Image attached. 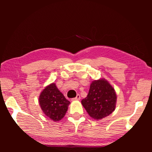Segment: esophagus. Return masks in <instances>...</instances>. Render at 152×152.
Instances as JSON below:
<instances>
[{
  "label": "esophagus",
  "mask_w": 152,
  "mask_h": 152,
  "mask_svg": "<svg viewBox=\"0 0 152 152\" xmlns=\"http://www.w3.org/2000/svg\"><path fill=\"white\" fill-rule=\"evenodd\" d=\"M80 99V94H77V96L75 98L72 99V101H78Z\"/></svg>",
  "instance_id": "34e87169"
}]
</instances>
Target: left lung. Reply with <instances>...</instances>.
Instances as JSON below:
<instances>
[{"instance_id":"1","label":"left lung","mask_w":152,"mask_h":152,"mask_svg":"<svg viewBox=\"0 0 152 152\" xmlns=\"http://www.w3.org/2000/svg\"><path fill=\"white\" fill-rule=\"evenodd\" d=\"M117 96L114 88L104 79L94 80L90 86L88 94L82 100V104L94 119H101L113 112Z\"/></svg>"}]
</instances>
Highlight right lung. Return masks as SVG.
Wrapping results in <instances>:
<instances>
[{
  "label": "right lung",
  "mask_w": 152,
  "mask_h": 152,
  "mask_svg": "<svg viewBox=\"0 0 152 152\" xmlns=\"http://www.w3.org/2000/svg\"><path fill=\"white\" fill-rule=\"evenodd\" d=\"M39 102L43 113L54 121L62 119L70 103L57 88L54 83L45 87L42 92Z\"/></svg>",
  "instance_id": "obj_1"
}]
</instances>
